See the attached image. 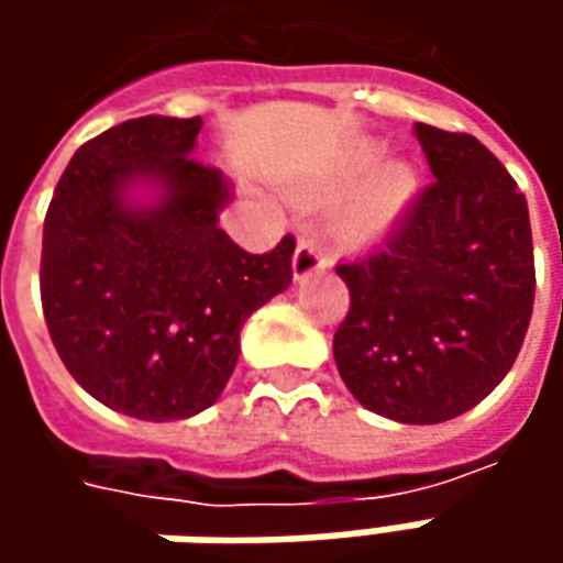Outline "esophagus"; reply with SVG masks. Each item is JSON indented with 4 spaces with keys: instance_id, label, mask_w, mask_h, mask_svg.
<instances>
[{
    "instance_id": "esophagus-1",
    "label": "esophagus",
    "mask_w": 563,
    "mask_h": 563,
    "mask_svg": "<svg viewBox=\"0 0 563 563\" xmlns=\"http://www.w3.org/2000/svg\"><path fill=\"white\" fill-rule=\"evenodd\" d=\"M329 266H332V260H329V253L322 247V241L313 238V234H303L297 250H294V275L303 278L310 272H325Z\"/></svg>"
}]
</instances>
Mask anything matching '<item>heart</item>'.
<instances>
[{
    "mask_svg": "<svg viewBox=\"0 0 563 563\" xmlns=\"http://www.w3.org/2000/svg\"><path fill=\"white\" fill-rule=\"evenodd\" d=\"M373 159H376L373 153L357 156V163L351 165V175H363V172L373 165ZM410 194H413V178H410V172H404V168H385L376 181L369 185L366 197H363L360 222H363V225H382V222H388L400 206L410 200Z\"/></svg>",
    "mask_w": 563,
    "mask_h": 563,
    "instance_id": "obj_1",
    "label": "heart"
}]
</instances>
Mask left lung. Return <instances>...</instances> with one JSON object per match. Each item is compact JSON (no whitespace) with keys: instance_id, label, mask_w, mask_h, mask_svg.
Returning a JSON list of instances; mask_svg holds the SVG:
<instances>
[{"instance_id":"1","label":"left lung","mask_w":563,"mask_h":563,"mask_svg":"<svg viewBox=\"0 0 563 563\" xmlns=\"http://www.w3.org/2000/svg\"><path fill=\"white\" fill-rule=\"evenodd\" d=\"M435 181L385 244L335 272L351 291L332 351L351 395L429 426L476 407L530 329L536 263L527 197L473 134L413 124Z\"/></svg>"}]
</instances>
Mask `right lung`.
Instances as JSON below:
<instances>
[{
    "label": "right lung",
    "mask_w": 563,
    "mask_h": 563,
    "mask_svg": "<svg viewBox=\"0 0 563 563\" xmlns=\"http://www.w3.org/2000/svg\"><path fill=\"white\" fill-rule=\"evenodd\" d=\"M203 121H121L87 141L43 222L40 300L55 351L99 404L150 422L187 420L222 395L241 325L291 285L294 238L241 250L219 228L228 181L190 156ZM164 187L150 210L123 203Z\"/></svg>",
    "instance_id": "right-lung-1"
}]
</instances>
